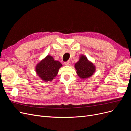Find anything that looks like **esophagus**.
<instances>
[{"mask_svg":"<svg viewBox=\"0 0 131 131\" xmlns=\"http://www.w3.org/2000/svg\"><path fill=\"white\" fill-rule=\"evenodd\" d=\"M64 64H65L66 66H69V65L70 64V62L69 61L65 62H64Z\"/></svg>","mask_w":131,"mask_h":131,"instance_id":"obj_1","label":"esophagus"}]
</instances>
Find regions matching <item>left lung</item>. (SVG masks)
Instances as JSON below:
<instances>
[{
	"instance_id": "obj_1",
	"label": "left lung",
	"mask_w": 131,
	"mask_h": 131,
	"mask_svg": "<svg viewBox=\"0 0 131 131\" xmlns=\"http://www.w3.org/2000/svg\"><path fill=\"white\" fill-rule=\"evenodd\" d=\"M77 73L81 78H88L95 72V67L92 63L89 62L85 56L80 57L79 61L75 64Z\"/></svg>"
}]
</instances>
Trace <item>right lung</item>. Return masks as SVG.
<instances>
[{
    "instance_id": "1",
    "label": "right lung",
    "mask_w": 131,
    "mask_h": 131,
    "mask_svg": "<svg viewBox=\"0 0 131 131\" xmlns=\"http://www.w3.org/2000/svg\"><path fill=\"white\" fill-rule=\"evenodd\" d=\"M61 63L54 61L52 57L47 56L36 67V72L39 77L44 81H52L58 73V69L62 67Z\"/></svg>"
}]
</instances>
